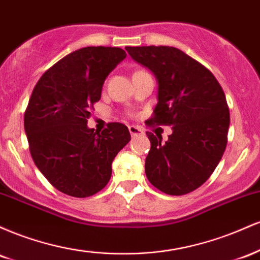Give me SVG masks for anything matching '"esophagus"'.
I'll return each instance as SVG.
<instances>
[{
    "instance_id": "esophagus-1",
    "label": "esophagus",
    "mask_w": 260,
    "mask_h": 260,
    "mask_svg": "<svg viewBox=\"0 0 260 260\" xmlns=\"http://www.w3.org/2000/svg\"><path fill=\"white\" fill-rule=\"evenodd\" d=\"M128 129H129V133H131V136H132V137L138 136V134L143 133V131L140 129L138 126H129V127H128Z\"/></svg>"
}]
</instances>
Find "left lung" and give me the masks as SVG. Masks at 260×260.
<instances>
[{
	"instance_id": "left-lung-1",
	"label": "left lung",
	"mask_w": 260,
	"mask_h": 260,
	"mask_svg": "<svg viewBox=\"0 0 260 260\" xmlns=\"http://www.w3.org/2000/svg\"><path fill=\"white\" fill-rule=\"evenodd\" d=\"M137 62L157 79V105L149 126H172L162 137L147 132L151 147L145 175L155 188L170 196L193 192L210 177L228 144L230 111L214 74L176 47L127 46Z\"/></svg>"
}]
</instances>
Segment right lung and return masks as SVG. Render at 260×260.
Masks as SVG:
<instances>
[{"label":"right lung","mask_w":260,"mask_h":260,"mask_svg":"<svg viewBox=\"0 0 260 260\" xmlns=\"http://www.w3.org/2000/svg\"><path fill=\"white\" fill-rule=\"evenodd\" d=\"M126 56L120 47H83L49 68L31 92L24 113L29 150L41 174L64 194L85 198L103 189L113 159L131 140L120 122L101 133L86 126L106 77Z\"/></svg>","instance_id":"1"}]
</instances>
